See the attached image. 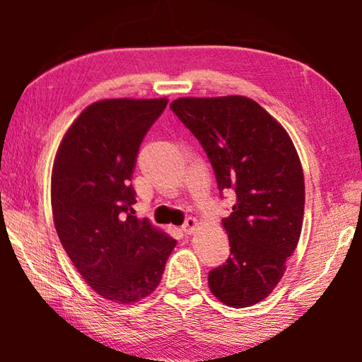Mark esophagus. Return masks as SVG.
Segmentation results:
<instances>
[{
  "label": "esophagus",
  "mask_w": 362,
  "mask_h": 362,
  "mask_svg": "<svg viewBox=\"0 0 362 362\" xmlns=\"http://www.w3.org/2000/svg\"><path fill=\"white\" fill-rule=\"evenodd\" d=\"M196 226H198V220L194 217H187L185 222L182 225V230L183 233H187V235H192V233L196 230Z\"/></svg>",
  "instance_id": "1"
}]
</instances>
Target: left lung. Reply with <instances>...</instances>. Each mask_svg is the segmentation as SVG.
<instances>
[{
    "label": "left lung",
    "mask_w": 362,
    "mask_h": 362,
    "mask_svg": "<svg viewBox=\"0 0 362 362\" xmlns=\"http://www.w3.org/2000/svg\"><path fill=\"white\" fill-rule=\"evenodd\" d=\"M170 110L204 148L220 196L236 194L222 218L230 257L209 272V289L228 306L259 303L283 278L302 231L305 180L296 146L247 97H182Z\"/></svg>",
    "instance_id": "obj_1"
}]
</instances>
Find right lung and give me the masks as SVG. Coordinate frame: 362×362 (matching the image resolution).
Segmentation results:
<instances>
[{
    "label": "right lung",
    "instance_id": "add662e5",
    "mask_svg": "<svg viewBox=\"0 0 362 362\" xmlns=\"http://www.w3.org/2000/svg\"><path fill=\"white\" fill-rule=\"evenodd\" d=\"M166 105L168 99L95 102L66 131L54 161L59 240L86 283L116 303L155 291L177 244L132 209L139 148Z\"/></svg>",
    "mask_w": 362,
    "mask_h": 362
}]
</instances>
